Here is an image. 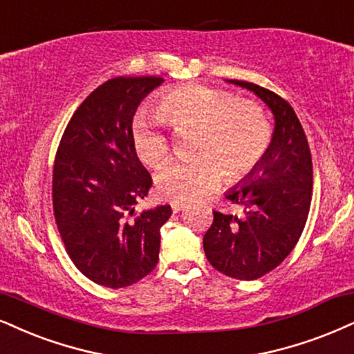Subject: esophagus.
Segmentation results:
<instances>
[{"label":"esophagus","instance_id":"obj_1","mask_svg":"<svg viewBox=\"0 0 354 354\" xmlns=\"http://www.w3.org/2000/svg\"><path fill=\"white\" fill-rule=\"evenodd\" d=\"M170 207H172V212L174 213H178L180 210H184L187 205L182 203V202H172V205H170Z\"/></svg>","mask_w":354,"mask_h":354}]
</instances>
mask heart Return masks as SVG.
<instances>
[{
    "mask_svg": "<svg viewBox=\"0 0 354 354\" xmlns=\"http://www.w3.org/2000/svg\"><path fill=\"white\" fill-rule=\"evenodd\" d=\"M159 111L176 129L200 126L195 151L202 154L174 160L156 176L157 194L165 200L192 203L221 184L225 170L231 180H241L254 170L270 146L272 129L257 104L243 103L230 91L207 85H185L170 90ZM134 149L147 165L167 157L170 142L162 121L146 113L133 121Z\"/></svg>",
    "mask_w": 354,
    "mask_h": 354,
    "instance_id": "1",
    "label": "heart"
}]
</instances>
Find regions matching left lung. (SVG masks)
Masks as SVG:
<instances>
[{"instance_id": "obj_1", "label": "left lung", "mask_w": 354, "mask_h": 354, "mask_svg": "<svg viewBox=\"0 0 354 354\" xmlns=\"http://www.w3.org/2000/svg\"><path fill=\"white\" fill-rule=\"evenodd\" d=\"M252 91L274 116L270 146L261 164L226 192L243 215L213 212L203 236L210 264L226 276L254 281L290 254L302 234L312 202V156L297 115L286 100L263 86L226 80Z\"/></svg>"}]
</instances>
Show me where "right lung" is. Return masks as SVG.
<instances>
[{
    "label": "right lung",
    "instance_id": "obj_1",
    "mask_svg": "<svg viewBox=\"0 0 354 354\" xmlns=\"http://www.w3.org/2000/svg\"><path fill=\"white\" fill-rule=\"evenodd\" d=\"M160 77H118L91 91L57 151L54 215L65 250L84 276L110 289L141 281L159 261L160 226L172 215L157 205L131 220L152 178L134 149L133 120Z\"/></svg>",
    "mask_w": 354,
    "mask_h": 354
}]
</instances>
